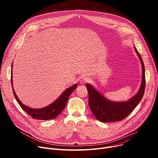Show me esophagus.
Listing matches in <instances>:
<instances>
[{
    "label": "esophagus",
    "mask_w": 158,
    "mask_h": 158,
    "mask_svg": "<svg viewBox=\"0 0 158 158\" xmlns=\"http://www.w3.org/2000/svg\"><path fill=\"white\" fill-rule=\"evenodd\" d=\"M89 81V78L85 77H83V78L80 81V83H81V84H85V83L88 82Z\"/></svg>",
    "instance_id": "1"
}]
</instances>
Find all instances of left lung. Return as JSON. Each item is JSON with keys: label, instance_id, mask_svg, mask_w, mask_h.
Listing matches in <instances>:
<instances>
[{"label": "left lung", "instance_id": "1", "mask_svg": "<svg viewBox=\"0 0 158 158\" xmlns=\"http://www.w3.org/2000/svg\"><path fill=\"white\" fill-rule=\"evenodd\" d=\"M134 49L141 63L143 77L139 91L129 101L123 102L109 101L91 85L86 84L89 93V106L96 119L101 122L109 123L122 121L131 113L143 97L146 85L144 65L137 49L134 47Z\"/></svg>", "mask_w": 158, "mask_h": 158}]
</instances>
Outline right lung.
Segmentation results:
<instances>
[{
	"mask_svg": "<svg viewBox=\"0 0 158 158\" xmlns=\"http://www.w3.org/2000/svg\"><path fill=\"white\" fill-rule=\"evenodd\" d=\"M11 84L14 97L15 98L17 102L19 103L21 108L25 112H26L32 118L41 120L52 119L56 118L59 114H60L61 113V112L65 108L67 102V100L69 99V97L77 87V84H76L73 86L67 88L54 102H52V104L46 107L40 109H33L22 104L18 99L17 96L16 95L14 91L12 82V64L11 69Z\"/></svg>",
	"mask_w": 158,
	"mask_h": 158,
	"instance_id": "right-lung-1",
	"label": "right lung"
}]
</instances>
